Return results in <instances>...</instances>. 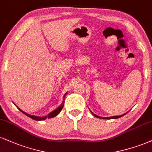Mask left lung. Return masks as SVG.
<instances>
[{"instance_id": "8db88e82", "label": "left lung", "mask_w": 152, "mask_h": 152, "mask_svg": "<svg viewBox=\"0 0 152 152\" xmlns=\"http://www.w3.org/2000/svg\"><path fill=\"white\" fill-rule=\"evenodd\" d=\"M91 113L93 114V115L94 116H95V117L96 118H102V119H117V118H121V117H122V116H123L124 115H125V114H123V115H118V116H112V117H108V118H102V117H100V116H98V115H96V114H94V113H93L91 111Z\"/></svg>"}]
</instances>
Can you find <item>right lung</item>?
Masks as SVG:
<instances>
[{
	"label": "right lung",
	"instance_id": "obj_1",
	"mask_svg": "<svg viewBox=\"0 0 152 152\" xmlns=\"http://www.w3.org/2000/svg\"><path fill=\"white\" fill-rule=\"evenodd\" d=\"M66 94H67V93L65 94L64 96H65V95H66ZM63 105H64V102H63V104H62L61 105V106H58V107L56 108V110H53V111H52V112H50V113L49 114H48V115L47 116H44V117H38V116L29 115V114H28V113H25V112L22 111V110L21 109H20V108H18V109L20 110V111L22 112V113H23L24 114H25V115H27L28 117H29V118H31L35 120V121H42V120H45V119L46 118H51L55 117V116L57 115L58 114H59L60 112L61 111L62 108H63Z\"/></svg>",
	"mask_w": 152,
	"mask_h": 152
}]
</instances>
